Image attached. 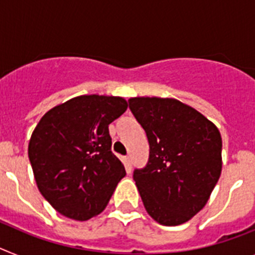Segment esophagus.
Segmentation results:
<instances>
[{"label":"esophagus","mask_w":255,"mask_h":255,"mask_svg":"<svg viewBox=\"0 0 255 255\" xmlns=\"http://www.w3.org/2000/svg\"><path fill=\"white\" fill-rule=\"evenodd\" d=\"M123 163H124V167L127 168V171L131 170V167H132V160H131V158L128 157V155H126V157H123Z\"/></svg>","instance_id":"obj_1"}]
</instances>
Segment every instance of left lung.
Wrapping results in <instances>:
<instances>
[{"mask_svg": "<svg viewBox=\"0 0 255 255\" xmlns=\"http://www.w3.org/2000/svg\"><path fill=\"white\" fill-rule=\"evenodd\" d=\"M128 105L149 142L147 163L133 171L145 209L163 226L185 223L206 205L219 180V129L172 98L136 97Z\"/></svg>", "mask_w": 255, "mask_h": 255, "instance_id": "obj_1", "label": "left lung"}]
</instances>
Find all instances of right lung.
I'll list each match as a JSON object with an SVG mask.
<instances>
[{
	"label": "right lung",
	"mask_w": 255,
	"mask_h": 255,
	"mask_svg": "<svg viewBox=\"0 0 255 255\" xmlns=\"http://www.w3.org/2000/svg\"><path fill=\"white\" fill-rule=\"evenodd\" d=\"M127 106L121 97L79 96L38 122L29 140V162L38 190L59 214L88 220L109 204L126 176L111 151L109 124Z\"/></svg>",
	"instance_id": "1"
}]
</instances>
